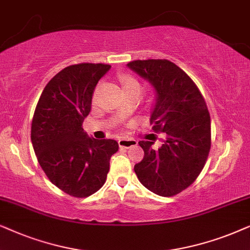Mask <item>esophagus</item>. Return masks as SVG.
Returning a JSON list of instances; mask_svg holds the SVG:
<instances>
[{
    "label": "esophagus",
    "instance_id": "obj_1",
    "mask_svg": "<svg viewBox=\"0 0 250 250\" xmlns=\"http://www.w3.org/2000/svg\"><path fill=\"white\" fill-rule=\"evenodd\" d=\"M138 142L135 141V139H120L119 141V146L121 148H129L131 146L137 145Z\"/></svg>",
    "mask_w": 250,
    "mask_h": 250
}]
</instances>
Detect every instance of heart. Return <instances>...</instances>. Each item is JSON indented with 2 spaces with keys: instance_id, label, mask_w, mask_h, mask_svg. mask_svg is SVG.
Masks as SVG:
<instances>
[{
  "instance_id": "b5f03b06",
  "label": "heart",
  "mask_w": 250,
  "mask_h": 250,
  "mask_svg": "<svg viewBox=\"0 0 250 250\" xmlns=\"http://www.w3.org/2000/svg\"><path fill=\"white\" fill-rule=\"evenodd\" d=\"M120 82H121L122 88L125 91H129V90L141 91V84H139L137 80L132 78L130 75H127V74L120 75Z\"/></svg>"
}]
</instances>
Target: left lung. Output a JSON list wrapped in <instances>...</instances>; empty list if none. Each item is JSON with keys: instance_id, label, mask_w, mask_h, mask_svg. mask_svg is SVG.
Returning <instances> with one entry per match:
<instances>
[{"instance_id": "obj_1", "label": "left lung", "mask_w": 250, "mask_h": 250, "mask_svg": "<svg viewBox=\"0 0 250 250\" xmlns=\"http://www.w3.org/2000/svg\"><path fill=\"white\" fill-rule=\"evenodd\" d=\"M127 66L149 82L155 92L151 112L154 131L167 134L161 147L138 143L144 158L135 165L139 182L161 197L188 188L205 167L210 149V116L198 86L186 73L166 59L134 61Z\"/></svg>"}]
</instances>
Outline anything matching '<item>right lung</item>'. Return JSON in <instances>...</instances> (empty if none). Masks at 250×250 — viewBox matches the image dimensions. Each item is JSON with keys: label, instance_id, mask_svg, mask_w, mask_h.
<instances>
[{"label": "right lung", "instance_id": "add662e5", "mask_svg": "<svg viewBox=\"0 0 250 250\" xmlns=\"http://www.w3.org/2000/svg\"><path fill=\"white\" fill-rule=\"evenodd\" d=\"M105 64L71 65L43 89L32 121L33 148L50 182L76 198H86L104 185L114 139H95L82 123L91 109L92 94L109 71Z\"/></svg>", "mask_w": 250, "mask_h": 250}]
</instances>
